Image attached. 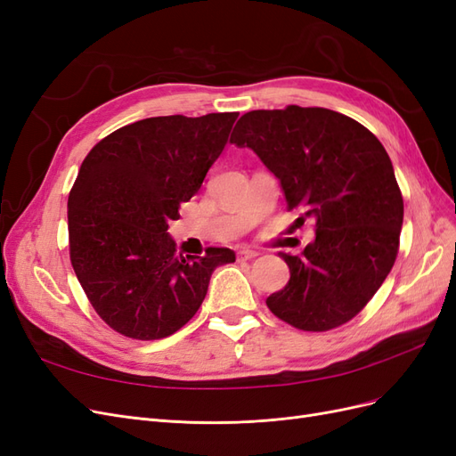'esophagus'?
Returning a JSON list of instances; mask_svg holds the SVG:
<instances>
[{"instance_id": "esophagus-1", "label": "esophagus", "mask_w": 456, "mask_h": 456, "mask_svg": "<svg viewBox=\"0 0 456 456\" xmlns=\"http://www.w3.org/2000/svg\"><path fill=\"white\" fill-rule=\"evenodd\" d=\"M238 256H240V258H245V260H251V258L258 256V251L249 249V247H240V249H238Z\"/></svg>"}]
</instances>
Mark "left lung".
<instances>
[{"mask_svg": "<svg viewBox=\"0 0 456 456\" xmlns=\"http://www.w3.org/2000/svg\"><path fill=\"white\" fill-rule=\"evenodd\" d=\"M230 142L251 148L280 181L287 209L315 223V240L298 256L278 253L291 278L266 298L272 314L302 330L350 322L390 273L403 224L380 141L333 110L287 106L247 112Z\"/></svg>", "mask_w": 456, "mask_h": 456, "instance_id": "obj_1", "label": "left lung"}]
</instances>
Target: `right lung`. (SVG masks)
<instances>
[{
	"instance_id": "right-lung-1",
	"label": "right lung",
	"mask_w": 456,
	"mask_h": 456,
	"mask_svg": "<svg viewBox=\"0 0 456 456\" xmlns=\"http://www.w3.org/2000/svg\"><path fill=\"white\" fill-rule=\"evenodd\" d=\"M238 116L146 118L108 134L81 163L68 198L70 260L93 308L118 333L173 335L200 310L213 272L236 260L224 247L184 258L167 230Z\"/></svg>"
}]
</instances>
